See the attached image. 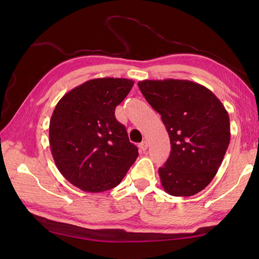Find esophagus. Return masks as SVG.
<instances>
[{"instance_id": "esophagus-1", "label": "esophagus", "mask_w": 259, "mask_h": 259, "mask_svg": "<svg viewBox=\"0 0 259 259\" xmlns=\"http://www.w3.org/2000/svg\"><path fill=\"white\" fill-rule=\"evenodd\" d=\"M147 148H148V141H147V140H144V141H142L141 144L139 145V149H140L141 151H146Z\"/></svg>"}]
</instances>
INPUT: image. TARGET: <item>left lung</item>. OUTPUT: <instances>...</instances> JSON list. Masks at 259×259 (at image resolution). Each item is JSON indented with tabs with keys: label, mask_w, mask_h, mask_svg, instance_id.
Returning a JSON list of instances; mask_svg holds the SVG:
<instances>
[{
	"label": "left lung",
	"mask_w": 259,
	"mask_h": 259,
	"mask_svg": "<svg viewBox=\"0 0 259 259\" xmlns=\"http://www.w3.org/2000/svg\"><path fill=\"white\" fill-rule=\"evenodd\" d=\"M138 87L161 114L171 151L159 168L163 189L189 197L205 189L217 174L230 141L229 115L213 93L188 80H144Z\"/></svg>",
	"instance_id": "left-lung-1"
}]
</instances>
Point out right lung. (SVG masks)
<instances>
[{"label":"right lung","mask_w":259,"mask_h":259,"mask_svg":"<svg viewBox=\"0 0 259 259\" xmlns=\"http://www.w3.org/2000/svg\"><path fill=\"white\" fill-rule=\"evenodd\" d=\"M134 81L89 80L64 95L50 120V148L59 171L88 192L114 188L138 157L115 107L128 96Z\"/></svg>","instance_id":"1"}]
</instances>
